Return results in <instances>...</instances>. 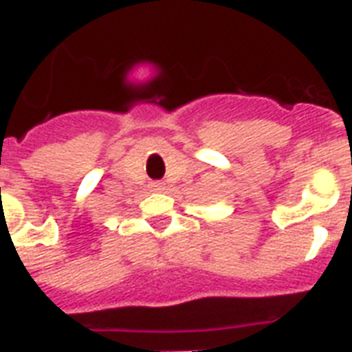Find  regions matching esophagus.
<instances>
[{
    "mask_svg": "<svg viewBox=\"0 0 352 352\" xmlns=\"http://www.w3.org/2000/svg\"><path fill=\"white\" fill-rule=\"evenodd\" d=\"M151 187H153V190H156V192H160V190H164L165 185H164V183L155 182V183H153V185H151Z\"/></svg>",
    "mask_w": 352,
    "mask_h": 352,
    "instance_id": "esophagus-1",
    "label": "esophagus"
}]
</instances>
